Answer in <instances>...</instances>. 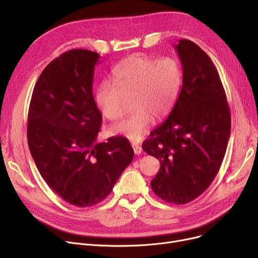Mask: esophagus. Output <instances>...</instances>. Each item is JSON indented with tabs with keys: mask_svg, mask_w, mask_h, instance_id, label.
I'll return each mask as SVG.
<instances>
[{
	"mask_svg": "<svg viewBox=\"0 0 258 258\" xmlns=\"http://www.w3.org/2000/svg\"><path fill=\"white\" fill-rule=\"evenodd\" d=\"M132 146H133V150H134V153L136 155H140L142 153V147L139 143H135L133 142L132 143Z\"/></svg>",
	"mask_w": 258,
	"mask_h": 258,
	"instance_id": "esophagus-1",
	"label": "esophagus"
}]
</instances>
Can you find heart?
<instances>
[{"mask_svg": "<svg viewBox=\"0 0 258 258\" xmlns=\"http://www.w3.org/2000/svg\"><path fill=\"white\" fill-rule=\"evenodd\" d=\"M112 82L101 81L95 90V101L106 119L117 120L125 113L123 97L134 95L133 107L136 110L114 124L111 132L137 142L147 134L154 116L164 118L172 111L181 93L183 71L174 58L159 59L139 54L114 68Z\"/></svg>", "mask_w": 258, "mask_h": 258, "instance_id": "obj_1", "label": "heart"}]
</instances>
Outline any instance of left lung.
<instances>
[{
    "label": "left lung",
    "instance_id": "obj_1",
    "mask_svg": "<svg viewBox=\"0 0 258 258\" xmlns=\"http://www.w3.org/2000/svg\"><path fill=\"white\" fill-rule=\"evenodd\" d=\"M183 67L179 99L142 148L160 161L151 181L165 202L186 204L204 192L218 174L231 131V116L218 70L197 44L180 39Z\"/></svg>",
    "mask_w": 258,
    "mask_h": 258
}]
</instances>
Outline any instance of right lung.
<instances>
[{"mask_svg": "<svg viewBox=\"0 0 258 258\" xmlns=\"http://www.w3.org/2000/svg\"><path fill=\"white\" fill-rule=\"evenodd\" d=\"M99 54L69 50L39 75L29 105L27 138L45 182L77 207L98 204L131 164L134 150L124 137L98 143L102 116L93 97Z\"/></svg>", "mask_w": 258, "mask_h": 258, "instance_id": "1", "label": "right lung"}]
</instances>
